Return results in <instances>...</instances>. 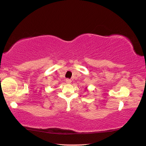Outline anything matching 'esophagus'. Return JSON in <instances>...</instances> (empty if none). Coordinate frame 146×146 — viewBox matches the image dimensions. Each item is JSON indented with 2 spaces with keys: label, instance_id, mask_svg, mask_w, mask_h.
I'll use <instances>...</instances> for the list:
<instances>
[{
  "label": "esophagus",
  "instance_id": "obj_1",
  "mask_svg": "<svg viewBox=\"0 0 146 146\" xmlns=\"http://www.w3.org/2000/svg\"><path fill=\"white\" fill-rule=\"evenodd\" d=\"M66 82L67 83H70L71 82V80L70 79H66Z\"/></svg>",
  "mask_w": 146,
  "mask_h": 146
}]
</instances>
